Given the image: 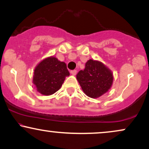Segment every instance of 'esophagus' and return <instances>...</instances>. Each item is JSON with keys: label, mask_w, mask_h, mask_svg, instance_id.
Returning <instances> with one entry per match:
<instances>
[{"label": "esophagus", "mask_w": 149, "mask_h": 149, "mask_svg": "<svg viewBox=\"0 0 149 149\" xmlns=\"http://www.w3.org/2000/svg\"><path fill=\"white\" fill-rule=\"evenodd\" d=\"M71 73L73 75V76H75V75H76L77 71L76 70H72V71H71Z\"/></svg>", "instance_id": "obj_1"}]
</instances>
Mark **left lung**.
Instances as JSON below:
<instances>
[{
	"instance_id": "obj_1",
	"label": "left lung",
	"mask_w": 149,
	"mask_h": 149,
	"mask_svg": "<svg viewBox=\"0 0 149 149\" xmlns=\"http://www.w3.org/2000/svg\"><path fill=\"white\" fill-rule=\"evenodd\" d=\"M76 78L85 94L93 98L106 93L113 82L112 71L102 62L93 60L86 62L85 69L80 70Z\"/></svg>"
}]
</instances>
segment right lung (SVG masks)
<instances>
[{"label": "right lung", "mask_w": 149, "mask_h": 149, "mask_svg": "<svg viewBox=\"0 0 149 149\" xmlns=\"http://www.w3.org/2000/svg\"><path fill=\"white\" fill-rule=\"evenodd\" d=\"M69 75L64 62L55 57H49L36 67L33 81L40 94L49 96L60 89L65 78Z\"/></svg>", "instance_id": "right-lung-1"}]
</instances>
